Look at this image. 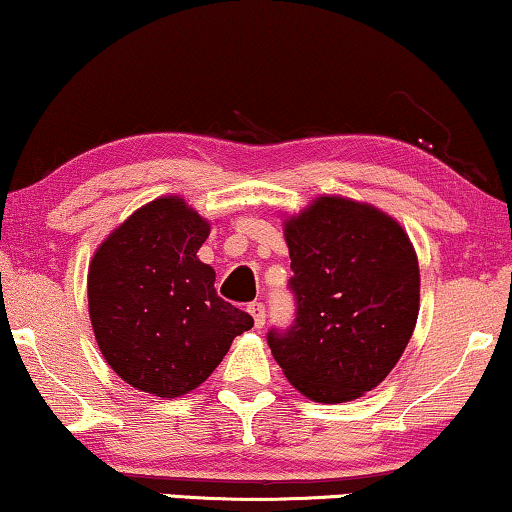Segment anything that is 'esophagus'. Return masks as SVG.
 Segmentation results:
<instances>
[{"instance_id":"1","label":"esophagus","mask_w":512,"mask_h":512,"mask_svg":"<svg viewBox=\"0 0 512 512\" xmlns=\"http://www.w3.org/2000/svg\"><path fill=\"white\" fill-rule=\"evenodd\" d=\"M248 312H250V315H253V319H255V329H262L264 322H266V308H264V303H262V301H253V303L248 305Z\"/></svg>"}]
</instances>
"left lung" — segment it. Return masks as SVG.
<instances>
[{
    "label": "left lung",
    "mask_w": 512,
    "mask_h": 512,
    "mask_svg": "<svg viewBox=\"0 0 512 512\" xmlns=\"http://www.w3.org/2000/svg\"><path fill=\"white\" fill-rule=\"evenodd\" d=\"M296 315L266 340L305 398L347 402L395 368L414 333L421 273L409 236L368 204L319 197L285 223Z\"/></svg>",
    "instance_id": "left-lung-1"
}]
</instances>
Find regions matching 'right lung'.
Listing matches in <instances>:
<instances>
[{
	"mask_svg": "<svg viewBox=\"0 0 512 512\" xmlns=\"http://www.w3.org/2000/svg\"><path fill=\"white\" fill-rule=\"evenodd\" d=\"M209 223L179 197L137 209L96 250L89 317L110 368L137 391L179 398L207 379L253 317L223 301L197 259Z\"/></svg>",
	"mask_w": 512,
	"mask_h": 512,
	"instance_id": "obj_1",
	"label": "right lung"
}]
</instances>
